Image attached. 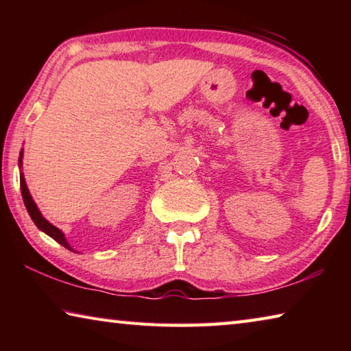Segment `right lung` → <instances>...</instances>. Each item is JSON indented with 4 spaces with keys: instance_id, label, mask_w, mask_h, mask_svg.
Listing matches in <instances>:
<instances>
[{
    "instance_id": "1",
    "label": "right lung",
    "mask_w": 351,
    "mask_h": 351,
    "mask_svg": "<svg viewBox=\"0 0 351 351\" xmlns=\"http://www.w3.org/2000/svg\"><path fill=\"white\" fill-rule=\"evenodd\" d=\"M20 165H21V159H20ZM20 187H21L23 201H25L26 209H27V212H29V215H31L32 221L35 223V226H37V228H38L40 230H43L45 234L52 237V239H54L57 243H60L62 246L69 249V251H73V247H71V246L68 245V241H66V239H64V235H63L62 230L57 229L56 226H52L51 223H47L46 219L43 218V215H41V213H40V210L37 209V206H35L34 199H32V197H31V193H29V190H27V187H26V181H25V178H23V175L20 176Z\"/></svg>"
}]
</instances>
